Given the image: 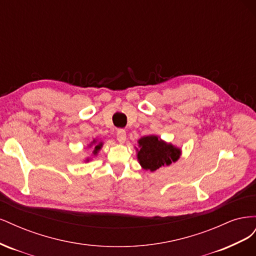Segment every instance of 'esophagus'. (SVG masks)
<instances>
[{
  "label": "esophagus",
  "mask_w": 256,
  "mask_h": 256,
  "mask_svg": "<svg viewBox=\"0 0 256 256\" xmlns=\"http://www.w3.org/2000/svg\"><path fill=\"white\" fill-rule=\"evenodd\" d=\"M116 138L120 143H124L126 141V131L124 129H118L116 131Z\"/></svg>",
  "instance_id": "obj_1"
}]
</instances>
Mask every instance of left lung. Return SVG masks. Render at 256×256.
I'll list each match as a JSON object with an SVG mask.
<instances>
[{
  "instance_id": "obj_1",
  "label": "left lung",
  "mask_w": 256,
  "mask_h": 256,
  "mask_svg": "<svg viewBox=\"0 0 256 256\" xmlns=\"http://www.w3.org/2000/svg\"><path fill=\"white\" fill-rule=\"evenodd\" d=\"M140 150L138 152V159L144 170L154 172L161 166H170L178 160L180 150L171 144L161 141L156 136H144L138 140Z\"/></svg>"
}]
</instances>
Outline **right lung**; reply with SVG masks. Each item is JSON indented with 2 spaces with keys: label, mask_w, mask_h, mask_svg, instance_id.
Masks as SVG:
<instances>
[{
  "label": "right lung",
  "mask_w": 256,
  "mask_h": 256,
  "mask_svg": "<svg viewBox=\"0 0 256 256\" xmlns=\"http://www.w3.org/2000/svg\"><path fill=\"white\" fill-rule=\"evenodd\" d=\"M102 143L100 142L99 144H97V145H95V150H94V154H96L97 152H98V150L102 148Z\"/></svg>",
  "instance_id": "1"
}]
</instances>
